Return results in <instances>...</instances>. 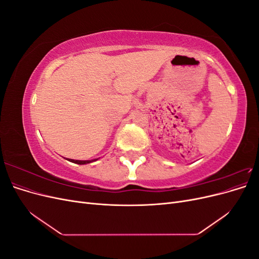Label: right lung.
<instances>
[{
	"mask_svg": "<svg viewBox=\"0 0 259 259\" xmlns=\"http://www.w3.org/2000/svg\"><path fill=\"white\" fill-rule=\"evenodd\" d=\"M100 159V158H98ZM98 159H94V160H85V161H81V160H72V159H69L70 162L72 163H76V164H80V165H83V164H89V163H92V162H95L97 161Z\"/></svg>",
	"mask_w": 259,
	"mask_h": 259,
	"instance_id": "right-lung-1",
	"label": "right lung"
}]
</instances>
